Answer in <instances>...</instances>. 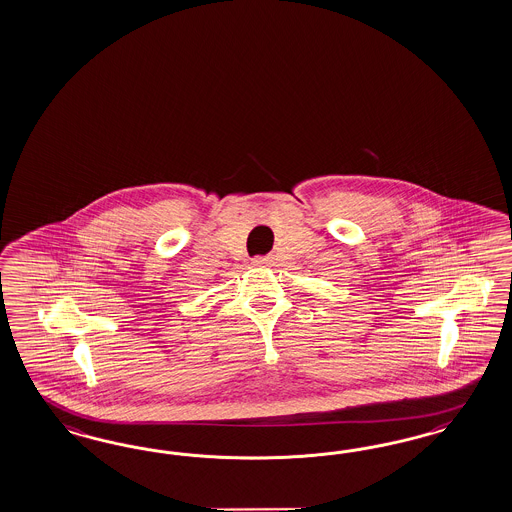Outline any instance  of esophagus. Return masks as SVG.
Masks as SVG:
<instances>
[{
  "mask_svg": "<svg viewBox=\"0 0 512 512\" xmlns=\"http://www.w3.org/2000/svg\"><path fill=\"white\" fill-rule=\"evenodd\" d=\"M253 266H270V257H255L251 259Z\"/></svg>",
  "mask_w": 512,
  "mask_h": 512,
  "instance_id": "esophagus-1",
  "label": "esophagus"
}]
</instances>
